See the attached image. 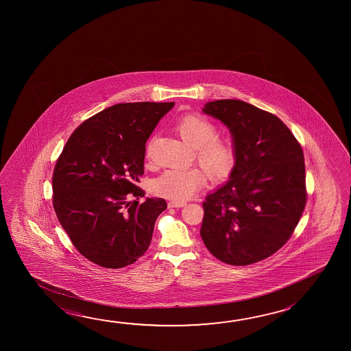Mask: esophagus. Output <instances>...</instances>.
<instances>
[{
  "instance_id": "34e87169",
  "label": "esophagus",
  "mask_w": 351,
  "mask_h": 351,
  "mask_svg": "<svg viewBox=\"0 0 351 351\" xmlns=\"http://www.w3.org/2000/svg\"><path fill=\"white\" fill-rule=\"evenodd\" d=\"M186 202L170 201L169 202V207L170 208H182L186 206Z\"/></svg>"
}]
</instances>
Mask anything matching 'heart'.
<instances>
[{
    "label": "heart",
    "mask_w": 351,
    "mask_h": 351,
    "mask_svg": "<svg viewBox=\"0 0 351 351\" xmlns=\"http://www.w3.org/2000/svg\"><path fill=\"white\" fill-rule=\"evenodd\" d=\"M176 131L186 143L197 150V159L213 180H223L230 175L237 161V149L232 141L218 138L217 130L207 119L187 115L176 123ZM206 184V175L198 167L169 169L153 181L156 195L173 201L192 198Z\"/></svg>",
    "instance_id": "obj_1"
}]
</instances>
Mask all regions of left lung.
<instances>
[{
    "mask_svg": "<svg viewBox=\"0 0 351 351\" xmlns=\"http://www.w3.org/2000/svg\"><path fill=\"white\" fill-rule=\"evenodd\" d=\"M202 111L229 128L237 149L229 180L203 202L202 240L224 263L252 265L282 248L299 223L304 153L280 119L254 105L221 99Z\"/></svg>",
    "mask_w": 351,
    "mask_h": 351,
    "instance_id": "1",
    "label": "left lung"
}]
</instances>
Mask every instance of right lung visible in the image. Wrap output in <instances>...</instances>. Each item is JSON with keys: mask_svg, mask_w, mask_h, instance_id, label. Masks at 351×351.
I'll use <instances>...</instances> for the list:
<instances>
[{"mask_svg": "<svg viewBox=\"0 0 351 351\" xmlns=\"http://www.w3.org/2000/svg\"><path fill=\"white\" fill-rule=\"evenodd\" d=\"M175 103L116 104L72 133L55 165L52 204L60 224L86 259L105 268L132 265L149 247L162 198L143 203L136 186L145 143Z\"/></svg>", "mask_w": 351, "mask_h": 351, "instance_id": "obj_1", "label": "right lung"}]
</instances>
